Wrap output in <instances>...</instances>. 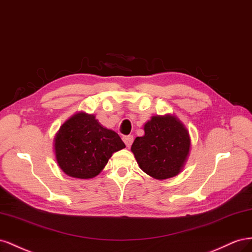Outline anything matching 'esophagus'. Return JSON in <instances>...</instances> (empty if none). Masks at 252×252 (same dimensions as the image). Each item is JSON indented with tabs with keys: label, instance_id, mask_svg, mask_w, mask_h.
<instances>
[{
	"label": "esophagus",
	"instance_id": "obj_1",
	"mask_svg": "<svg viewBox=\"0 0 252 252\" xmlns=\"http://www.w3.org/2000/svg\"><path fill=\"white\" fill-rule=\"evenodd\" d=\"M133 140H134V137L132 135H128V136H125L124 137V141H125V143H126V146L127 147V148H130L131 146H132V143H133Z\"/></svg>",
	"mask_w": 252,
	"mask_h": 252
}]
</instances>
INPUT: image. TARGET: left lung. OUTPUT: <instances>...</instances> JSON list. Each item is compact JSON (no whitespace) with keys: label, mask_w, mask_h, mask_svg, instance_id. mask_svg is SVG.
<instances>
[{"label":"left lung","mask_w":252,"mask_h":252,"mask_svg":"<svg viewBox=\"0 0 252 252\" xmlns=\"http://www.w3.org/2000/svg\"><path fill=\"white\" fill-rule=\"evenodd\" d=\"M145 135L131 147L139 168L151 177L167 179L179 174L188 159L189 131L175 115H156L143 126Z\"/></svg>","instance_id":"1"}]
</instances>
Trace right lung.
Returning <instances> with one entry per match:
<instances>
[{
	"mask_svg": "<svg viewBox=\"0 0 252 252\" xmlns=\"http://www.w3.org/2000/svg\"><path fill=\"white\" fill-rule=\"evenodd\" d=\"M126 148L119 135L104 127L94 114L78 112L60 126L54 153L66 175L80 179L97 176L113 153Z\"/></svg>",
	"mask_w": 252,
	"mask_h": 252,
	"instance_id": "add662e5",
	"label": "right lung"
}]
</instances>
